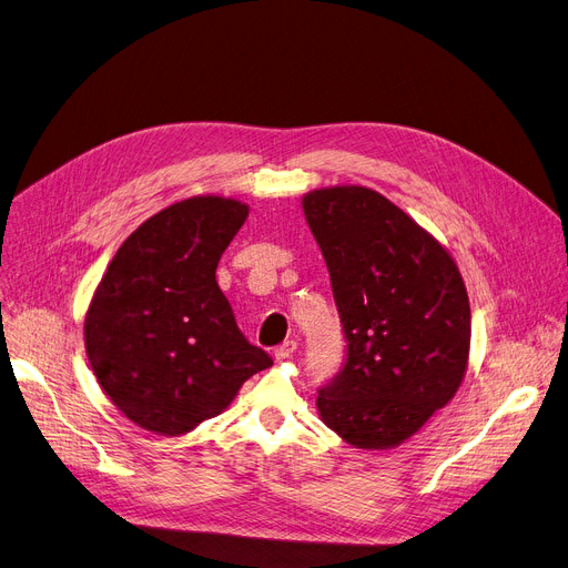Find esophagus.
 I'll return each instance as SVG.
<instances>
[{"label": "esophagus", "mask_w": 568, "mask_h": 568, "mask_svg": "<svg viewBox=\"0 0 568 568\" xmlns=\"http://www.w3.org/2000/svg\"><path fill=\"white\" fill-rule=\"evenodd\" d=\"M296 349V341H283L276 349H274V356H276V362H283V359H290L292 356V352Z\"/></svg>", "instance_id": "obj_1"}]
</instances>
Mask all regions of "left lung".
I'll list each match as a JSON object with an SVG mask.
<instances>
[{
    "mask_svg": "<svg viewBox=\"0 0 568 568\" xmlns=\"http://www.w3.org/2000/svg\"><path fill=\"white\" fill-rule=\"evenodd\" d=\"M347 343L317 392L320 419L356 449H392L449 403L467 371L471 313L454 257L366 186L302 200Z\"/></svg>",
    "mask_w": 568,
    "mask_h": 568,
    "instance_id": "8db88e82",
    "label": "left lung"
}]
</instances>
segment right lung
<instances>
[{
	"mask_svg": "<svg viewBox=\"0 0 568 568\" xmlns=\"http://www.w3.org/2000/svg\"><path fill=\"white\" fill-rule=\"evenodd\" d=\"M248 204L195 195L119 246L84 317L101 389L140 428L176 437L221 414L272 356L239 332L216 266Z\"/></svg>",
	"mask_w": 568,
	"mask_h": 568,
	"instance_id": "1",
	"label": "right lung"
}]
</instances>
